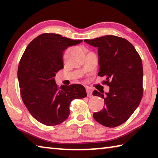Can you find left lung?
Instances as JSON below:
<instances>
[{
    "instance_id": "1",
    "label": "left lung",
    "mask_w": 158,
    "mask_h": 158,
    "mask_svg": "<svg viewBox=\"0 0 158 158\" xmlns=\"http://www.w3.org/2000/svg\"><path fill=\"white\" fill-rule=\"evenodd\" d=\"M80 42L58 34L43 33L29 43L21 56L17 72L21 98L32 116L45 125L65 121L71 102L86 97L82 85L59 86L54 79L56 73L63 69L64 51Z\"/></svg>"
}]
</instances>
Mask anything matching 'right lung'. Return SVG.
Here are the masks:
<instances>
[{
	"mask_svg": "<svg viewBox=\"0 0 158 158\" xmlns=\"http://www.w3.org/2000/svg\"><path fill=\"white\" fill-rule=\"evenodd\" d=\"M98 48V76L106 78L95 93L104 99L103 109L93 114L99 123L108 127L121 125L132 116L143 95V67L135 48L127 40L105 35L89 40Z\"/></svg>",
	"mask_w": 158,
	"mask_h": 158,
	"instance_id": "right-lung-1",
	"label": "right lung"
}]
</instances>
